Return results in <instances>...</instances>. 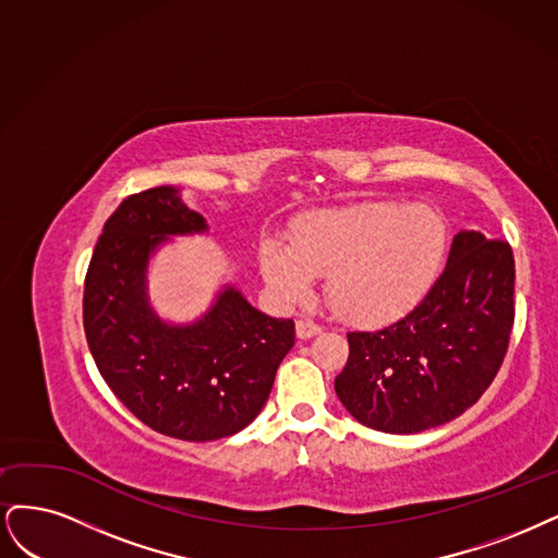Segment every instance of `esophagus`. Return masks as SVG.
Wrapping results in <instances>:
<instances>
[{
	"label": "esophagus",
	"mask_w": 558,
	"mask_h": 558,
	"mask_svg": "<svg viewBox=\"0 0 558 558\" xmlns=\"http://www.w3.org/2000/svg\"><path fill=\"white\" fill-rule=\"evenodd\" d=\"M319 331H322V325H317L315 319L301 317V319L296 322V333H299V338H313V336H317Z\"/></svg>",
	"instance_id": "esophagus-1"
}]
</instances>
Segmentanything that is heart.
Returning a JSON list of instances; mask_svg holds the SVG:
<instances>
[{"label": "heart", "instance_id": "obj_1", "mask_svg": "<svg viewBox=\"0 0 558 558\" xmlns=\"http://www.w3.org/2000/svg\"><path fill=\"white\" fill-rule=\"evenodd\" d=\"M449 241L430 206L368 202L305 213L290 247L266 243L262 271L287 299H303L327 276L331 308L352 322H389L408 313L434 284Z\"/></svg>", "mask_w": 558, "mask_h": 558}]
</instances>
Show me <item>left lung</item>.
I'll return each instance as SVG.
<instances>
[{"label":"left lung","mask_w":558,"mask_h":558,"mask_svg":"<svg viewBox=\"0 0 558 558\" xmlns=\"http://www.w3.org/2000/svg\"><path fill=\"white\" fill-rule=\"evenodd\" d=\"M514 327V257L502 239L459 231L447 266L408 315L348 333L336 393L350 415L385 434L452 422L494 383Z\"/></svg>","instance_id":"left-lung-1"}]
</instances>
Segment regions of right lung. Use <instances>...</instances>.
Listing matches in <instances>:
<instances>
[{
  "mask_svg": "<svg viewBox=\"0 0 558 558\" xmlns=\"http://www.w3.org/2000/svg\"><path fill=\"white\" fill-rule=\"evenodd\" d=\"M204 229L173 187L130 194L104 225L83 290L85 338L106 385L157 434L190 442L253 422L294 345V319L255 311L236 290L192 327L153 315L143 290L150 250L167 233Z\"/></svg>",
  "mask_w": 558,
  "mask_h": 558,
  "instance_id": "1",
  "label": "right lung"
}]
</instances>
